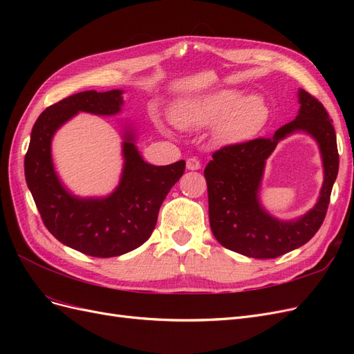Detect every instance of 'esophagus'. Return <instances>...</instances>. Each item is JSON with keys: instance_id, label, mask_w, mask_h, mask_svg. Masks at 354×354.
Listing matches in <instances>:
<instances>
[{"instance_id": "1", "label": "esophagus", "mask_w": 354, "mask_h": 354, "mask_svg": "<svg viewBox=\"0 0 354 354\" xmlns=\"http://www.w3.org/2000/svg\"><path fill=\"white\" fill-rule=\"evenodd\" d=\"M186 168L190 169V171H196V169L201 168V162L196 158H189L186 160Z\"/></svg>"}]
</instances>
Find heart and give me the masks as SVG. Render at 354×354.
<instances>
[{
	"instance_id": "1",
	"label": "heart",
	"mask_w": 354,
	"mask_h": 354,
	"mask_svg": "<svg viewBox=\"0 0 354 354\" xmlns=\"http://www.w3.org/2000/svg\"><path fill=\"white\" fill-rule=\"evenodd\" d=\"M173 120L183 130L216 124L214 134L223 143H241L259 134L267 120L269 108L260 94H243L224 88L178 104Z\"/></svg>"
}]
</instances>
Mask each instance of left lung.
<instances>
[{
    "label": "left lung",
    "mask_w": 354,
    "mask_h": 354,
    "mask_svg": "<svg viewBox=\"0 0 354 354\" xmlns=\"http://www.w3.org/2000/svg\"><path fill=\"white\" fill-rule=\"evenodd\" d=\"M299 111L270 138L229 145L212 153L203 171L208 187L212 234L230 251L251 259H276L312 239L325 220L332 186L338 174L337 136L324 104L298 90ZM295 131L312 135L324 162V186L317 205L303 218L283 222L272 218L258 199L265 159L282 138Z\"/></svg>",
    "instance_id": "left-lung-1"
}]
</instances>
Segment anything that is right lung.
<instances>
[{
  "instance_id": "obj_1",
  "label": "right lung",
  "mask_w": 354,
  "mask_h": 354,
  "mask_svg": "<svg viewBox=\"0 0 354 354\" xmlns=\"http://www.w3.org/2000/svg\"><path fill=\"white\" fill-rule=\"evenodd\" d=\"M122 93L90 90L48 106L32 128L25 156L26 183L44 226L63 245L99 259L130 252L151 238L160 205L186 168L185 160L162 167L145 162L134 133L127 130L122 176L109 196L78 198L63 187L51 159L53 136L78 112L120 113Z\"/></svg>"
}]
</instances>
